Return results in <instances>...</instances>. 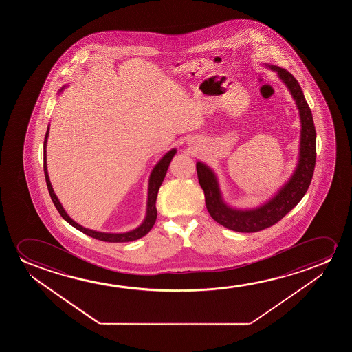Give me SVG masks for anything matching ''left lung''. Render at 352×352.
<instances>
[{
    "mask_svg": "<svg viewBox=\"0 0 352 352\" xmlns=\"http://www.w3.org/2000/svg\"><path fill=\"white\" fill-rule=\"evenodd\" d=\"M268 67L278 73L280 79L289 87L298 108L302 125L298 164L289 182L268 202L256 209L238 210L223 202L217 175L212 169L202 162H197L198 182L204 191L208 212L215 221L232 231L252 233L273 226L298 204L313 179L316 161V131L311 111L296 78L284 68L270 65Z\"/></svg>",
    "mask_w": 352,
    "mask_h": 352,
    "instance_id": "1",
    "label": "left lung"
}]
</instances>
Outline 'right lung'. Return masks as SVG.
<instances>
[{"label":"right lung","instance_id":"right-lung-1","mask_svg":"<svg viewBox=\"0 0 352 352\" xmlns=\"http://www.w3.org/2000/svg\"><path fill=\"white\" fill-rule=\"evenodd\" d=\"M66 87H63L60 92L63 91V89ZM49 135V127L47 133H45V138H44V175H45V182H47V186H48L49 195L52 197L54 206L58 209V212H60V215L66 220V221L71 225V226L77 228L79 231L85 233L89 236H92L95 239L98 241H108V243H126V241H133L140 239L142 236H144L145 234L149 233L150 230L154 226L155 221H156V217H157V209H156V197H157V192H159L160 186L164 182L166 173H167V169H168L169 164L173 159L174 155L177 153V150L172 149L169 150L167 154L164 155L162 159L160 160L159 164L155 166L153 172L150 174L149 179V191H148V203H146V215H145L144 221L140 225V227H137L135 230H132L130 232H126V233H104V232H97L85 228V227L80 226L79 223L76 221H73L71 217H68L67 212H65L61 203L58 201V198L56 197V195L54 193L53 186L52 183L49 180L48 169H47V140H48Z\"/></svg>","mask_w":352,"mask_h":352}]
</instances>
